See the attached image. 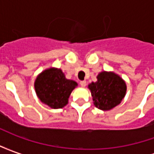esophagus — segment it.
Listing matches in <instances>:
<instances>
[{
    "label": "esophagus",
    "instance_id": "1",
    "mask_svg": "<svg viewBox=\"0 0 154 154\" xmlns=\"http://www.w3.org/2000/svg\"><path fill=\"white\" fill-rule=\"evenodd\" d=\"M80 85L82 87H86V85H87V82H86V81H81Z\"/></svg>",
    "mask_w": 154,
    "mask_h": 154
}]
</instances>
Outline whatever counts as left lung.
<instances>
[{"label":"left lung","instance_id":"8db88e82","mask_svg":"<svg viewBox=\"0 0 154 154\" xmlns=\"http://www.w3.org/2000/svg\"><path fill=\"white\" fill-rule=\"evenodd\" d=\"M94 105L98 109L110 110L118 106L126 93L125 82L111 72H101L96 82L88 85Z\"/></svg>","mask_w":154,"mask_h":154}]
</instances>
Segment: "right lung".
<instances>
[{
	"label": "right lung",
	"instance_id": "1",
	"mask_svg": "<svg viewBox=\"0 0 154 154\" xmlns=\"http://www.w3.org/2000/svg\"><path fill=\"white\" fill-rule=\"evenodd\" d=\"M77 86L75 81L67 79L63 71L54 67L42 72L35 82L37 97L52 109L65 106L72 91Z\"/></svg>",
	"mask_w": 154,
	"mask_h": 154
}]
</instances>
